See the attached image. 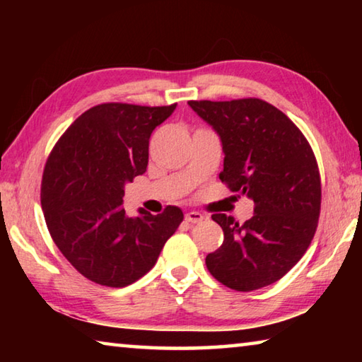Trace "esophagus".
<instances>
[{"label":"esophagus","mask_w":362,"mask_h":362,"mask_svg":"<svg viewBox=\"0 0 362 362\" xmlns=\"http://www.w3.org/2000/svg\"><path fill=\"white\" fill-rule=\"evenodd\" d=\"M185 220H187V222H192V223H199V222H203V220H204V216L201 212L192 211V212L185 214Z\"/></svg>","instance_id":"34e87169"}]
</instances>
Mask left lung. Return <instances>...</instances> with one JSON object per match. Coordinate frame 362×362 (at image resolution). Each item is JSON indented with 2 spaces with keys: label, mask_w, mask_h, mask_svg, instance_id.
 I'll use <instances>...</instances> for the list:
<instances>
[{
  "label": "left lung",
  "mask_w": 362,
  "mask_h": 362,
  "mask_svg": "<svg viewBox=\"0 0 362 362\" xmlns=\"http://www.w3.org/2000/svg\"><path fill=\"white\" fill-rule=\"evenodd\" d=\"M222 140V180L254 201L244 223L225 214L212 220L223 243L207 254L206 267L218 283L250 292L276 283L302 259L321 212V177L302 131L262 99L189 100Z\"/></svg>",
  "instance_id": "1"
}]
</instances>
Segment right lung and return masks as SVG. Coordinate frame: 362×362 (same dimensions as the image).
<instances>
[{"label":"right lung","instance_id":"right-lung-1","mask_svg":"<svg viewBox=\"0 0 362 362\" xmlns=\"http://www.w3.org/2000/svg\"><path fill=\"white\" fill-rule=\"evenodd\" d=\"M175 107L100 103L75 119L47 158L41 180L47 230L65 259L93 283H136L182 223L175 206L158 216L140 209L136 217L122 207L124 183L146 170L153 129Z\"/></svg>","mask_w":362,"mask_h":362}]
</instances>
